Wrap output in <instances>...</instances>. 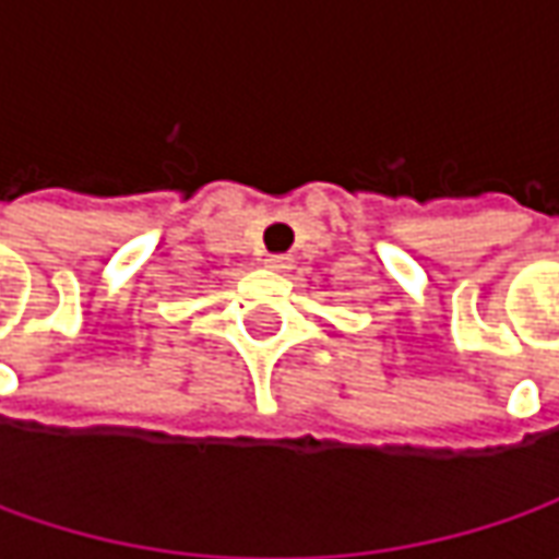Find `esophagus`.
<instances>
[{"mask_svg":"<svg viewBox=\"0 0 559 559\" xmlns=\"http://www.w3.org/2000/svg\"><path fill=\"white\" fill-rule=\"evenodd\" d=\"M264 264H267L270 270H276V273H283V270H292V258L289 254H267Z\"/></svg>","mask_w":559,"mask_h":559,"instance_id":"1","label":"esophagus"}]
</instances>
